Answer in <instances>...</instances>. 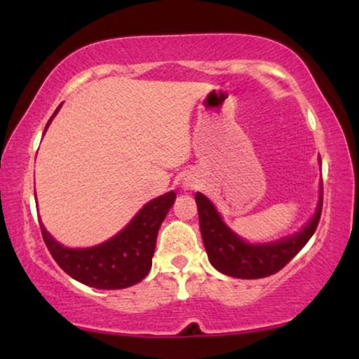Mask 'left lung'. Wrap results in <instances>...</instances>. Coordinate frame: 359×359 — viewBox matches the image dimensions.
I'll return each instance as SVG.
<instances>
[{
	"instance_id": "8db88e82",
	"label": "left lung",
	"mask_w": 359,
	"mask_h": 359,
	"mask_svg": "<svg viewBox=\"0 0 359 359\" xmlns=\"http://www.w3.org/2000/svg\"><path fill=\"white\" fill-rule=\"evenodd\" d=\"M318 163L322 165L320 158ZM199 229L205 253L212 266L222 274L240 279L266 278L286 266L316 232L322 212V181L316 212L309 222L292 235L271 242H248L225 224L212 201L196 193Z\"/></svg>"
}]
</instances>
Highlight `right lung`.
<instances>
[{"label": "right lung", "instance_id": "obj_1", "mask_svg": "<svg viewBox=\"0 0 359 359\" xmlns=\"http://www.w3.org/2000/svg\"><path fill=\"white\" fill-rule=\"evenodd\" d=\"M60 107L47 122L46 130ZM175 199L176 193L170 191L149 201L114 237L85 248H70L57 242L41 220L43 242L58 266L76 281L96 289L130 287L149 274L156 235Z\"/></svg>", "mask_w": 359, "mask_h": 359}]
</instances>
